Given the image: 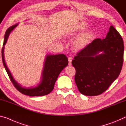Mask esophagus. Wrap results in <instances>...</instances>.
Segmentation results:
<instances>
[{"label":"esophagus","mask_w":126,"mask_h":126,"mask_svg":"<svg viewBox=\"0 0 126 126\" xmlns=\"http://www.w3.org/2000/svg\"><path fill=\"white\" fill-rule=\"evenodd\" d=\"M68 60H69V65H71V61H72V58L71 57H69V59H68Z\"/></svg>","instance_id":"1"}]
</instances>
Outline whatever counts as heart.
Returning <instances> with one entry per match:
<instances>
[{
	"label": "heart",
	"instance_id": "b5f03b06",
	"mask_svg": "<svg viewBox=\"0 0 126 126\" xmlns=\"http://www.w3.org/2000/svg\"><path fill=\"white\" fill-rule=\"evenodd\" d=\"M86 23H82L77 28V32L82 31L87 27ZM94 32L92 31L84 32L76 39L73 42V46L77 50H82L87 47L91 42L94 37Z\"/></svg>",
	"mask_w": 126,
	"mask_h": 126
}]
</instances>
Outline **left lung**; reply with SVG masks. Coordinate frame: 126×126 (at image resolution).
<instances>
[{"label":"left lung","mask_w":126,"mask_h":126,"mask_svg":"<svg viewBox=\"0 0 126 126\" xmlns=\"http://www.w3.org/2000/svg\"><path fill=\"white\" fill-rule=\"evenodd\" d=\"M123 53V39L111 26L106 38L93 41L72 61L79 92L84 95L96 96L106 91L121 73Z\"/></svg>","instance_id":"obj_1"}]
</instances>
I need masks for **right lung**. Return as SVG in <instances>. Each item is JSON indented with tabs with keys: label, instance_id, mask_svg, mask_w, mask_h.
Instances as JSON below:
<instances>
[{
	"label": "right lung",
	"instance_id": "1",
	"mask_svg": "<svg viewBox=\"0 0 126 126\" xmlns=\"http://www.w3.org/2000/svg\"><path fill=\"white\" fill-rule=\"evenodd\" d=\"M19 23H16L8 29L6 31L4 39L3 48L1 49L2 61L5 69L11 79L12 83L18 91L21 93L30 96H39L46 95L52 91L54 88L55 82L59 74L68 65V59L64 54L52 55L47 54L45 56V61L43 66L41 80L37 85L31 87H25L22 86L14 79L11 71L5 63L4 59L5 45L7 42L9 34L13 31Z\"/></svg>",
	"mask_w": 126,
	"mask_h": 126
}]
</instances>
